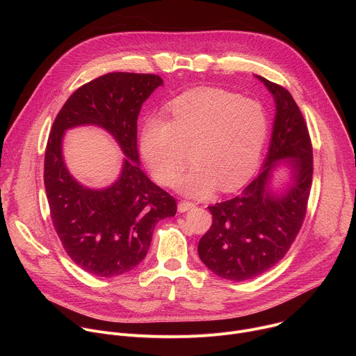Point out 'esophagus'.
Listing matches in <instances>:
<instances>
[{
	"label": "esophagus",
	"instance_id": "34e87169",
	"mask_svg": "<svg viewBox=\"0 0 356 356\" xmlns=\"http://www.w3.org/2000/svg\"><path fill=\"white\" fill-rule=\"evenodd\" d=\"M194 207H195V204H194V202H191V201H180L179 206H177V211L179 213H186V211H188V210H191Z\"/></svg>",
	"mask_w": 356,
	"mask_h": 356
}]
</instances>
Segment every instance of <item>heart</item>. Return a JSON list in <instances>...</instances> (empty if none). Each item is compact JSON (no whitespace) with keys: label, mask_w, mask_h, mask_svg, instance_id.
<instances>
[{"label":"heart","mask_w":356,"mask_h":356,"mask_svg":"<svg viewBox=\"0 0 356 356\" xmlns=\"http://www.w3.org/2000/svg\"><path fill=\"white\" fill-rule=\"evenodd\" d=\"M169 121L152 115L142 124L139 149L154 177L175 186L180 180L193 197L211 194L217 184L231 190L255 172L266 143L269 122L257 101L220 88H197L170 101Z\"/></svg>","instance_id":"1"}]
</instances>
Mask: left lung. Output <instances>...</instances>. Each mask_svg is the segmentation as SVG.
<instances>
[{"label":"left lung","mask_w":356,"mask_h":356,"mask_svg":"<svg viewBox=\"0 0 356 356\" xmlns=\"http://www.w3.org/2000/svg\"><path fill=\"white\" fill-rule=\"evenodd\" d=\"M272 92L276 115L268 156L258 177L241 194L210 206L213 225L198 242V257L217 276L243 282L280 262L307 211L313 180V147L300 108L282 86L257 76ZM289 168L283 192L273 188V172Z\"/></svg>","instance_id":"obj_1"}]
</instances>
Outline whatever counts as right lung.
<instances>
[{"label": "right lung", "mask_w": 356, "mask_h": 356, "mask_svg": "<svg viewBox=\"0 0 356 356\" xmlns=\"http://www.w3.org/2000/svg\"><path fill=\"white\" fill-rule=\"evenodd\" d=\"M163 80L156 74L108 73L77 88L59 111L44 152V188L54 227L72 261L98 277L136 268L161 220L175 217L176 200L140 170L136 122L142 104ZM106 129L126 155L120 177L90 189L67 170L61 143L67 129Z\"/></svg>", "instance_id": "add662e5"}]
</instances>
